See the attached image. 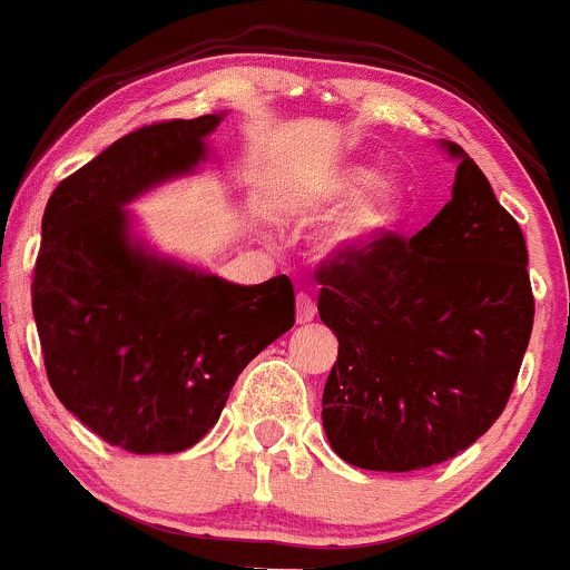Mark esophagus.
Masks as SVG:
<instances>
[{
    "mask_svg": "<svg viewBox=\"0 0 570 570\" xmlns=\"http://www.w3.org/2000/svg\"><path fill=\"white\" fill-rule=\"evenodd\" d=\"M295 308H297V322H301V325H305V322L314 320L316 305H314V301H311L308 295H305V292H297V297H295Z\"/></svg>",
    "mask_w": 570,
    "mask_h": 570,
    "instance_id": "34e87169",
    "label": "esophagus"
}]
</instances>
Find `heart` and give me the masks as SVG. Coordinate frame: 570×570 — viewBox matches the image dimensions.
Here are the masks:
<instances>
[{
    "instance_id": "b5f03b06",
    "label": "heart",
    "mask_w": 570,
    "mask_h": 570,
    "mask_svg": "<svg viewBox=\"0 0 570 570\" xmlns=\"http://www.w3.org/2000/svg\"><path fill=\"white\" fill-rule=\"evenodd\" d=\"M316 190L327 202H346L322 232L320 248L327 259L357 262L391 239L406 224L412 196L399 177L361 164H338L316 179Z\"/></svg>"
}]
</instances>
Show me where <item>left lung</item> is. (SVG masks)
Returning a JSON list of instances; mask_svg holds the SVG:
<instances>
[{
	"label": "left lung",
	"mask_w": 570,
	"mask_h": 570,
	"mask_svg": "<svg viewBox=\"0 0 570 570\" xmlns=\"http://www.w3.org/2000/svg\"><path fill=\"white\" fill-rule=\"evenodd\" d=\"M415 237L320 269V316L338 338L322 426L346 464L410 472L470 448L505 410L530 344L527 245L475 160Z\"/></svg>",
	"instance_id": "obj_1"
}]
</instances>
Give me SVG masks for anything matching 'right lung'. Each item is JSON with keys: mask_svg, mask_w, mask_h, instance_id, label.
Instances as JSON below:
<instances>
[{"mask_svg": "<svg viewBox=\"0 0 570 570\" xmlns=\"http://www.w3.org/2000/svg\"><path fill=\"white\" fill-rule=\"evenodd\" d=\"M226 114L147 125L57 185L32 281L48 382L65 410L130 453H179L232 385L295 325L286 275L239 286L166 256L128 205L207 164Z\"/></svg>", "mask_w": 570, "mask_h": 570, "instance_id": "add662e5", "label": "right lung"}]
</instances>
